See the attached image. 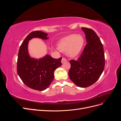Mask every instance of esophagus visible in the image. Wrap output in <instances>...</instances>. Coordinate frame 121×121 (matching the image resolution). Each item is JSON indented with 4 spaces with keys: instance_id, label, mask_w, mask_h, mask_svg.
I'll return each instance as SVG.
<instances>
[{
    "instance_id": "esophagus-1",
    "label": "esophagus",
    "mask_w": 121,
    "mask_h": 121,
    "mask_svg": "<svg viewBox=\"0 0 121 121\" xmlns=\"http://www.w3.org/2000/svg\"><path fill=\"white\" fill-rule=\"evenodd\" d=\"M67 61V60L65 59V58H64V57H63V58H62V59H61V61L62 63H65V61Z\"/></svg>"
}]
</instances>
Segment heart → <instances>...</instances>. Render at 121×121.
Instances as JSON below:
<instances>
[{"mask_svg":"<svg viewBox=\"0 0 121 121\" xmlns=\"http://www.w3.org/2000/svg\"><path fill=\"white\" fill-rule=\"evenodd\" d=\"M84 42L82 35L72 34L62 38L58 43V47L62 52H67L68 56L75 57L81 52Z\"/></svg>","mask_w":121,"mask_h":121,"instance_id":"obj_1","label":"heart"}]
</instances>
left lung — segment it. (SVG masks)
Masks as SVG:
<instances>
[{"label":"left lung","instance_id":"8db88e82","mask_svg":"<svg viewBox=\"0 0 121 121\" xmlns=\"http://www.w3.org/2000/svg\"><path fill=\"white\" fill-rule=\"evenodd\" d=\"M87 44L77 60H69V76L71 81L80 87L90 86L95 83L103 72L105 57L103 45L93 30L82 27Z\"/></svg>","mask_w":121,"mask_h":121}]
</instances>
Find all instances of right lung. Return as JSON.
Listing matches in <instances>:
<instances>
[{
    "instance_id": "add662e5",
    "label": "right lung",
    "mask_w": 121,
    "mask_h": 121,
    "mask_svg": "<svg viewBox=\"0 0 121 121\" xmlns=\"http://www.w3.org/2000/svg\"><path fill=\"white\" fill-rule=\"evenodd\" d=\"M47 34L39 31L32 32L22 43L18 53L17 73L23 82L30 88L43 91L48 88L54 79V72L61 65L60 57L57 59L46 55L40 59L31 58L28 45L33 38L47 39Z\"/></svg>"
}]
</instances>
